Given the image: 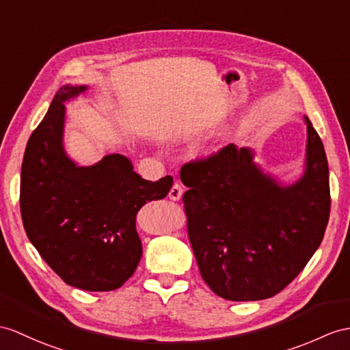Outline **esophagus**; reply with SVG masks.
Listing matches in <instances>:
<instances>
[{
  "mask_svg": "<svg viewBox=\"0 0 350 350\" xmlns=\"http://www.w3.org/2000/svg\"><path fill=\"white\" fill-rule=\"evenodd\" d=\"M183 194H184L183 185L180 183H175L172 185V189H170V191H169V199L170 200H180L183 198Z\"/></svg>",
  "mask_w": 350,
  "mask_h": 350,
  "instance_id": "1",
  "label": "esophagus"
}]
</instances>
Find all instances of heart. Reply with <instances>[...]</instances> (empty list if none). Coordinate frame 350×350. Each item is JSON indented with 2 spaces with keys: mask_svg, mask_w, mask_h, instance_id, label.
<instances>
[{
  "mask_svg": "<svg viewBox=\"0 0 350 350\" xmlns=\"http://www.w3.org/2000/svg\"><path fill=\"white\" fill-rule=\"evenodd\" d=\"M215 151V148H212V147H208V148H204L203 151H202V154L203 156H209V154H212V152Z\"/></svg>",
  "mask_w": 350,
  "mask_h": 350,
  "instance_id": "heart-1",
  "label": "heart"
}]
</instances>
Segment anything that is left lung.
Wrapping results in <instances>:
<instances>
[{
    "label": "left lung",
    "instance_id": "left-lung-1",
    "mask_svg": "<svg viewBox=\"0 0 350 350\" xmlns=\"http://www.w3.org/2000/svg\"><path fill=\"white\" fill-rule=\"evenodd\" d=\"M303 118V172L293 183L266 172L251 147L234 144L181 169L196 261L204 282L226 300L273 297L322 242L331 206L328 161L319 135Z\"/></svg>",
    "mask_w": 350,
    "mask_h": 350
}]
</instances>
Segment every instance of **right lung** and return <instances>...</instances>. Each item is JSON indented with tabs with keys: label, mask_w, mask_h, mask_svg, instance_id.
<instances>
[{
	"label": "right lung",
	"mask_w": 350,
	"mask_h": 350,
	"mask_svg": "<svg viewBox=\"0 0 350 350\" xmlns=\"http://www.w3.org/2000/svg\"><path fill=\"white\" fill-rule=\"evenodd\" d=\"M88 89L62 86L32 132L21 172V212L31 243L64 282L113 291L141 260L136 214L147 202L166 198L174 180H144L131 159L116 152L89 166L68 156L65 104Z\"/></svg>",
	"instance_id": "1"
}]
</instances>
